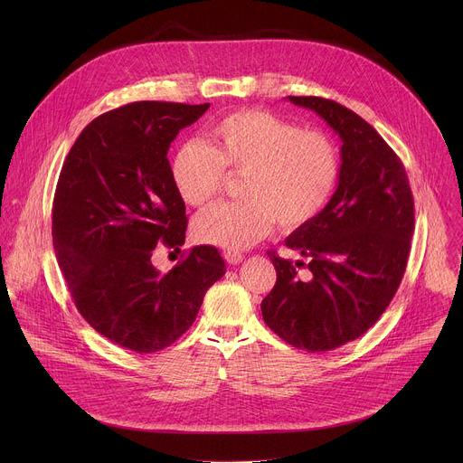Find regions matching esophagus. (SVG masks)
Wrapping results in <instances>:
<instances>
[{
	"label": "esophagus",
	"instance_id": "obj_1",
	"mask_svg": "<svg viewBox=\"0 0 463 463\" xmlns=\"http://www.w3.org/2000/svg\"><path fill=\"white\" fill-rule=\"evenodd\" d=\"M223 258H225L227 263H231V266H238V263L243 261L245 256L241 252H238V250H225Z\"/></svg>",
	"mask_w": 463,
	"mask_h": 463
}]
</instances>
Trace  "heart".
<instances>
[{
  "mask_svg": "<svg viewBox=\"0 0 463 463\" xmlns=\"http://www.w3.org/2000/svg\"><path fill=\"white\" fill-rule=\"evenodd\" d=\"M225 170L245 175L243 202L220 203L194 222L197 241L240 250L268 236L279 222L297 231L315 222L332 200L341 175V154L324 131L261 109H243L216 120L209 145L186 143L172 161L181 200L203 207L220 194Z\"/></svg>",
  "mask_w": 463,
  "mask_h": 463,
  "instance_id": "b5f03b06",
  "label": "heart"
}]
</instances>
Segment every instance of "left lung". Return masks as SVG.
Returning <instances> with one entry per match:
<instances>
[{
	"label": "left lung",
	"mask_w": 463,
	"mask_h": 463,
	"mask_svg": "<svg viewBox=\"0 0 463 463\" xmlns=\"http://www.w3.org/2000/svg\"><path fill=\"white\" fill-rule=\"evenodd\" d=\"M341 137V175L322 214L286 238L307 263L269 250L277 284L261 317L288 345L315 352L355 341L377 322L407 269L414 200L403 163L357 113L320 97H288ZM297 267H306L300 278Z\"/></svg>",
	"instance_id": "left-lung-1"
}]
</instances>
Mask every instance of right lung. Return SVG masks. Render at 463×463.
I'll return each mask as SVG.
<instances>
[{
	"instance_id": "1",
	"label": "right lung",
	"mask_w": 463,
	"mask_h": 463,
	"mask_svg": "<svg viewBox=\"0 0 463 463\" xmlns=\"http://www.w3.org/2000/svg\"><path fill=\"white\" fill-rule=\"evenodd\" d=\"M209 106L143 100L102 113L82 129L58 177L52 245L61 275L86 322L131 352L175 343L225 275L211 245L194 247L168 273L152 263L159 243H184L170 143Z\"/></svg>"
}]
</instances>
